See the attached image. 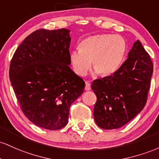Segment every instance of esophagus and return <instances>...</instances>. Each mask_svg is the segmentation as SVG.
<instances>
[{
    "label": "esophagus",
    "mask_w": 159,
    "mask_h": 159,
    "mask_svg": "<svg viewBox=\"0 0 159 159\" xmlns=\"http://www.w3.org/2000/svg\"><path fill=\"white\" fill-rule=\"evenodd\" d=\"M85 89L86 91H89V90H90V89H91V84L89 83V82H85Z\"/></svg>",
    "instance_id": "obj_1"
}]
</instances>
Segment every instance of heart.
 I'll use <instances>...</instances> for the list:
<instances>
[{"mask_svg": "<svg viewBox=\"0 0 159 159\" xmlns=\"http://www.w3.org/2000/svg\"><path fill=\"white\" fill-rule=\"evenodd\" d=\"M79 49L70 53V62L75 74L85 76L91 61L96 74L107 76L120 67L127 52V43L119 35L101 34L83 39Z\"/></svg>", "mask_w": 159, "mask_h": 159, "instance_id": "b5f03b06", "label": "heart"}]
</instances>
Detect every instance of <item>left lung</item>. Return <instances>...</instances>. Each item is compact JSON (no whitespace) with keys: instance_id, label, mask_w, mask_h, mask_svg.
Wrapping results in <instances>:
<instances>
[{"instance_id":"1","label":"left lung","mask_w":159,"mask_h":159,"mask_svg":"<svg viewBox=\"0 0 159 159\" xmlns=\"http://www.w3.org/2000/svg\"><path fill=\"white\" fill-rule=\"evenodd\" d=\"M152 72L150 56L137 40L118 70L92 83V89L97 96L96 124L103 129H116L140 113L147 103Z\"/></svg>"}]
</instances>
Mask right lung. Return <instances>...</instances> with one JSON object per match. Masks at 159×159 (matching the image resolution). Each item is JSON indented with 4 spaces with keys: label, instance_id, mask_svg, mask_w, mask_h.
I'll use <instances>...</instances> for the list:
<instances>
[{
    "label": "right lung",
    "instance_id": "right-lung-1",
    "mask_svg": "<svg viewBox=\"0 0 159 159\" xmlns=\"http://www.w3.org/2000/svg\"><path fill=\"white\" fill-rule=\"evenodd\" d=\"M70 31L40 29L23 40L10 62V79L21 110L32 123L59 130L85 82L69 67Z\"/></svg>",
    "mask_w": 159,
    "mask_h": 159
}]
</instances>
